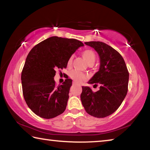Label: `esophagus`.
Listing matches in <instances>:
<instances>
[{
	"instance_id": "34e87169",
	"label": "esophagus",
	"mask_w": 150,
	"mask_h": 150,
	"mask_svg": "<svg viewBox=\"0 0 150 150\" xmlns=\"http://www.w3.org/2000/svg\"><path fill=\"white\" fill-rule=\"evenodd\" d=\"M73 85H76V84H77V83H75V82H73Z\"/></svg>"
}]
</instances>
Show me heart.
I'll return each mask as SVG.
<instances>
[{
	"label": "heart",
	"instance_id": "obj_1",
	"mask_svg": "<svg viewBox=\"0 0 150 150\" xmlns=\"http://www.w3.org/2000/svg\"><path fill=\"white\" fill-rule=\"evenodd\" d=\"M82 56L83 59L86 61V62L87 63L88 65H93L95 61H96V55L95 53L91 50H85L82 53ZM72 60H73V56H71V57L69 59V60L67 61V65L68 66H70L71 65V63H72ZM69 76L71 79H73L75 81L77 82H82L83 81L85 80L86 79V77L85 75L83 74V73L79 72V71L73 70L71 71L69 73Z\"/></svg>",
	"mask_w": 150,
	"mask_h": 150
}]
</instances>
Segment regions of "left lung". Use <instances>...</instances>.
<instances>
[{"instance_id":"1","label":"left lung","mask_w":150,"mask_h":150,"mask_svg":"<svg viewBox=\"0 0 150 150\" xmlns=\"http://www.w3.org/2000/svg\"><path fill=\"white\" fill-rule=\"evenodd\" d=\"M99 54V71L88 84L100 85L93 93L89 87H82L81 100L87 113L98 118L105 117L115 112L127 93L129 73L122 55L109 45L100 41L86 42Z\"/></svg>"}]
</instances>
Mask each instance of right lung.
Wrapping results in <instances>:
<instances>
[{
  "mask_svg": "<svg viewBox=\"0 0 150 150\" xmlns=\"http://www.w3.org/2000/svg\"><path fill=\"white\" fill-rule=\"evenodd\" d=\"M82 42L74 39L51 37L30 50L21 74L23 93L33 113L44 119L55 117L65 111L72 80L56 86V70L67 67L71 55Z\"/></svg>",
  "mask_w": 150,
  "mask_h": 150,
  "instance_id": "right-lung-1",
  "label": "right lung"
}]
</instances>
